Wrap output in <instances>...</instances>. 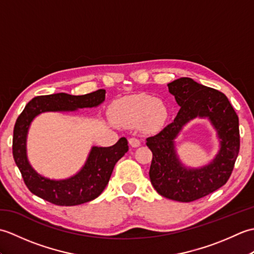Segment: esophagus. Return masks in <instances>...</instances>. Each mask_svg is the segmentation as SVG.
<instances>
[{"label":"esophagus","mask_w":254,"mask_h":254,"mask_svg":"<svg viewBox=\"0 0 254 254\" xmlns=\"http://www.w3.org/2000/svg\"><path fill=\"white\" fill-rule=\"evenodd\" d=\"M128 144H130L132 147H138L139 145H141V142H139V139L136 137H131L128 138Z\"/></svg>","instance_id":"obj_1"}]
</instances>
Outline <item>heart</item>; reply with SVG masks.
Returning <instances> with one entry per match:
<instances>
[{
  "instance_id": "b5f03b06",
  "label": "heart",
  "mask_w": 254,
  "mask_h": 254,
  "mask_svg": "<svg viewBox=\"0 0 254 254\" xmlns=\"http://www.w3.org/2000/svg\"><path fill=\"white\" fill-rule=\"evenodd\" d=\"M110 118L119 127H134L144 122L149 130H155L164 124L167 109L160 100L142 94L117 101L110 110Z\"/></svg>"
}]
</instances>
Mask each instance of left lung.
Segmentation results:
<instances>
[{"label":"left lung","mask_w":254,"mask_h":254,"mask_svg":"<svg viewBox=\"0 0 254 254\" xmlns=\"http://www.w3.org/2000/svg\"><path fill=\"white\" fill-rule=\"evenodd\" d=\"M180 110L174 122L146 138L153 159L149 178L160 195L178 202H192L223 187L233 172L240 148L239 119L227 97L220 91L181 77L168 84ZM207 118L220 142L219 153L208 164L198 169L183 165L174 139L194 118Z\"/></svg>","instance_id":"left-lung-1"}]
</instances>
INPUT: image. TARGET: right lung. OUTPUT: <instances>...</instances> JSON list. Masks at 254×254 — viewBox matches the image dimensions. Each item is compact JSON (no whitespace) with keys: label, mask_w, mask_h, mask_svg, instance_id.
Segmentation results:
<instances>
[{"label":"right lung","mask_w":254,"mask_h":254,"mask_svg":"<svg viewBox=\"0 0 254 254\" xmlns=\"http://www.w3.org/2000/svg\"><path fill=\"white\" fill-rule=\"evenodd\" d=\"M105 89L82 96L59 93L35 97L26 105L14 127L13 157L31 193L52 204L74 206L93 201L105 190L117 161L128 150L126 137H121L110 147H91L80 170L66 179H49L38 174L27 157V135L37 116L44 112H72L95 108L105 101Z\"/></svg>","instance_id":"add662e5"}]
</instances>
